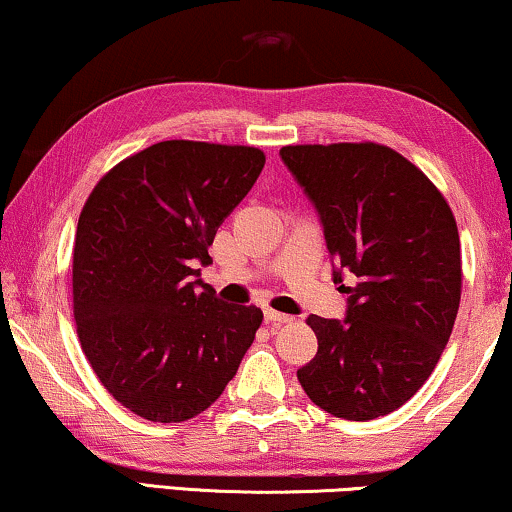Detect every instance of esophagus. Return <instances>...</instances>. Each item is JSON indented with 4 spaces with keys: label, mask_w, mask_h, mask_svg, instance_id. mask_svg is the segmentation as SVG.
<instances>
[{
    "label": "esophagus",
    "mask_w": 512,
    "mask_h": 512,
    "mask_svg": "<svg viewBox=\"0 0 512 512\" xmlns=\"http://www.w3.org/2000/svg\"><path fill=\"white\" fill-rule=\"evenodd\" d=\"M265 321L272 326H282V324H291L293 317H289V314H282V312H275V310H265Z\"/></svg>",
    "instance_id": "1"
}]
</instances>
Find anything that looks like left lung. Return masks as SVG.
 Here are the masks:
<instances>
[{
	"label": "left lung",
	"mask_w": 512,
	"mask_h": 512,
	"mask_svg": "<svg viewBox=\"0 0 512 512\" xmlns=\"http://www.w3.org/2000/svg\"><path fill=\"white\" fill-rule=\"evenodd\" d=\"M279 156L324 223L326 247L357 277L345 321L307 317L317 356L298 370L314 405L368 422L389 415L429 380L461 300L454 214L433 181L375 142L282 146Z\"/></svg>",
	"instance_id": "obj_1"
}]
</instances>
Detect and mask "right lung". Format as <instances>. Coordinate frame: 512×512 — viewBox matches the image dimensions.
<instances>
[{"instance_id":"add662e5","label":"right lung","mask_w":512,"mask_h":512,"mask_svg":"<svg viewBox=\"0 0 512 512\" xmlns=\"http://www.w3.org/2000/svg\"><path fill=\"white\" fill-rule=\"evenodd\" d=\"M256 146L170 139L97 181L72 256L74 321L102 387L149 422H186L233 380L263 321L202 282L216 228L256 184Z\"/></svg>"}]
</instances>
